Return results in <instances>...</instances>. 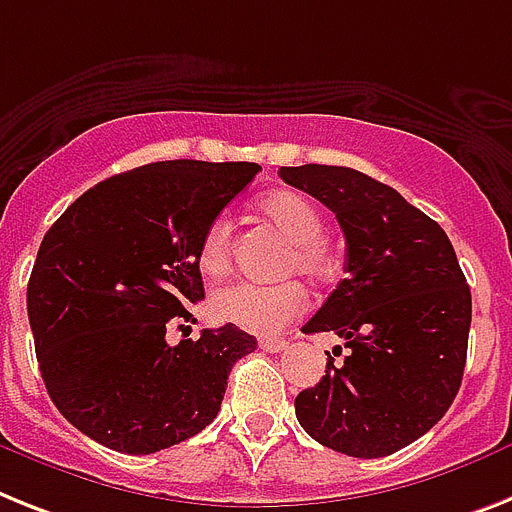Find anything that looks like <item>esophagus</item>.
I'll return each instance as SVG.
<instances>
[{"instance_id": "esophagus-1", "label": "esophagus", "mask_w": 512, "mask_h": 512, "mask_svg": "<svg viewBox=\"0 0 512 512\" xmlns=\"http://www.w3.org/2000/svg\"><path fill=\"white\" fill-rule=\"evenodd\" d=\"M259 345L261 350H266V353H282V350H287L285 340H261Z\"/></svg>"}]
</instances>
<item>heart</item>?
<instances>
[{
  "label": "heart",
  "instance_id": "b5f03b06",
  "mask_svg": "<svg viewBox=\"0 0 512 512\" xmlns=\"http://www.w3.org/2000/svg\"><path fill=\"white\" fill-rule=\"evenodd\" d=\"M259 211L277 230L290 240V251L282 259L280 274H301L311 282H324L335 272V256L324 243V217L319 206L303 193L295 190H277L259 201ZM232 261V222L230 217H217L206 227L198 264L211 277H219L230 269ZM211 314L225 324L253 332V335H277L287 324L298 319L306 308V290L295 280L280 285H235L219 287L211 295Z\"/></svg>",
  "mask_w": 512,
  "mask_h": 512
}]
</instances>
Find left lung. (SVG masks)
Instances as JSON below:
<instances>
[{"label":"left lung","mask_w":512,"mask_h":512,"mask_svg":"<svg viewBox=\"0 0 512 512\" xmlns=\"http://www.w3.org/2000/svg\"><path fill=\"white\" fill-rule=\"evenodd\" d=\"M287 185L335 211L348 277L314 319L348 356L295 398V416L319 445L384 458L445 416L466 369L471 290L445 230L390 185L350 167H280ZM342 353V348H337ZM337 350H332L337 356Z\"/></svg>","instance_id":"obj_1"}]
</instances>
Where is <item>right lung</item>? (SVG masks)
<instances>
[{
    "instance_id": "add662e5",
    "label": "right lung",
    "mask_w": 512,
    "mask_h": 512,
    "mask_svg": "<svg viewBox=\"0 0 512 512\" xmlns=\"http://www.w3.org/2000/svg\"><path fill=\"white\" fill-rule=\"evenodd\" d=\"M253 162H154L86 190L41 240L28 322L46 392L99 445L159 453L217 418L256 337L225 324L167 342L204 298L198 248ZM190 329V327H185Z\"/></svg>"
}]
</instances>
